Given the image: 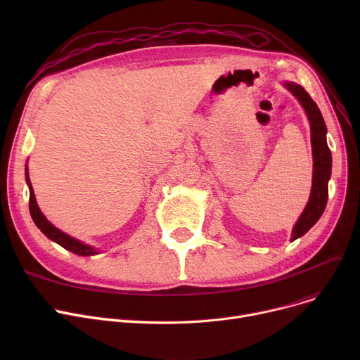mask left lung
Segmentation results:
<instances>
[{"instance_id":"obj_1","label":"left lung","mask_w":360,"mask_h":360,"mask_svg":"<svg viewBox=\"0 0 360 360\" xmlns=\"http://www.w3.org/2000/svg\"><path fill=\"white\" fill-rule=\"evenodd\" d=\"M285 86L295 94L300 105L305 108L311 124V143L314 156L312 191L304 213L300 214L293 228L292 240H295L302 235H305L318 221L321 214L324 213L328 200V179L331 176V151L326 139L327 127L324 118L308 91L296 83H285Z\"/></svg>"}]
</instances>
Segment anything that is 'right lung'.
<instances>
[{"label": "right lung", "instance_id": "1", "mask_svg": "<svg viewBox=\"0 0 360 360\" xmlns=\"http://www.w3.org/2000/svg\"><path fill=\"white\" fill-rule=\"evenodd\" d=\"M26 181H27V185H29V191H30V195H29V210H30V216L34 221V224L37 226V228L41 229V232L48 236L51 240L56 242L58 245H61L63 248L77 254V255H94L98 254L96 250L89 247V245H84L83 242L74 239L71 236H68L67 233L61 232L60 229H56L53 224H51L46 217L42 214V212L39 210V207H37L36 204V198H34V193H33V188H32V184H30V179H29V172H27V166H26Z\"/></svg>", "mask_w": 360, "mask_h": 360}]
</instances>
